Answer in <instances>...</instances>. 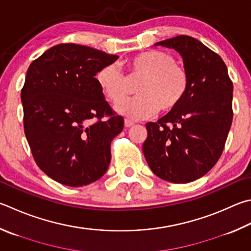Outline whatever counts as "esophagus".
I'll return each mask as SVG.
<instances>
[{"mask_svg":"<svg viewBox=\"0 0 251 251\" xmlns=\"http://www.w3.org/2000/svg\"><path fill=\"white\" fill-rule=\"evenodd\" d=\"M124 124H125V127H131L134 125V123L131 122V121H129V120H125L124 121Z\"/></svg>","mask_w":251,"mask_h":251,"instance_id":"obj_1","label":"esophagus"}]
</instances>
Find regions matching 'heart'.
Masks as SVG:
<instances>
[{
	"mask_svg": "<svg viewBox=\"0 0 251 251\" xmlns=\"http://www.w3.org/2000/svg\"><path fill=\"white\" fill-rule=\"evenodd\" d=\"M128 78H144L135 97L122 102L128 94V82L120 67L107 65L99 70L97 82L105 98L117 104L115 111L130 120H144L158 111L170 113L180 105L189 91L190 78L184 67L171 53L152 49L127 61Z\"/></svg>",
	"mask_w": 251,
	"mask_h": 251,
	"instance_id": "1",
	"label": "heart"
}]
</instances>
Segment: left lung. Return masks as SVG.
Segmentation results:
<instances>
[{
	"instance_id": "1",
	"label": "left lung",
	"mask_w": 251,
	"mask_h": 251,
	"mask_svg": "<svg viewBox=\"0 0 251 251\" xmlns=\"http://www.w3.org/2000/svg\"><path fill=\"white\" fill-rule=\"evenodd\" d=\"M154 45L181 54L190 85L176 110L146 124L143 152L160 179L188 183L206 175L224 150L233 122V82L223 59L198 39L180 35Z\"/></svg>"
}]
</instances>
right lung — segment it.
<instances>
[{
	"label": "right lung",
	"mask_w": 251,
	"mask_h": 251,
	"mask_svg": "<svg viewBox=\"0 0 251 251\" xmlns=\"http://www.w3.org/2000/svg\"><path fill=\"white\" fill-rule=\"evenodd\" d=\"M117 59L88 46L60 44L27 70L21 94L25 136L37 166L59 183L90 184L110 166L111 143L124 120L105 101L95 75Z\"/></svg>",
	"instance_id": "obj_1"
}]
</instances>
